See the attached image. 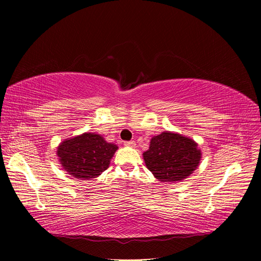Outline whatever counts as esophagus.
Wrapping results in <instances>:
<instances>
[{
  "label": "esophagus",
  "instance_id": "34e87169",
  "mask_svg": "<svg viewBox=\"0 0 261 261\" xmlns=\"http://www.w3.org/2000/svg\"><path fill=\"white\" fill-rule=\"evenodd\" d=\"M124 145L126 146V147H132V148H134V147H135L136 146V143H135V141H125V143H124Z\"/></svg>",
  "mask_w": 261,
  "mask_h": 261
}]
</instances>
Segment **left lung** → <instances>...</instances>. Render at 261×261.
I'll list each match as a JSON object with an SVG mask.
<instances>
[{"label":"left lung","mask_w":261,"mask_h":261,"mask_svg":"<svg viewBox=\"0 0 261 261\" xmlns=\"http://www.w3.org/2000/svg\"><path fill=\"white\" fill-rule=\"evenodd\" d=\"M146 167L162 183L186 179L198 168L201 150L192 138L165 130L150 140L143 153Z\"/></svg>","instance_id":"obj_1"}]
</instances>
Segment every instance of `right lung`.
Segmentation results:
<instances>
[{
    "instance_id": "obj_1",
    "label": "right lung",
    "mask_w": 261,
    "mask_h": 261,
    "mask_svg": "<svg viewBox=\"0 0 261 261\" xmlns=\"http://www.w3.org/2000/svg\"><path fill=\"white\" fill-rule=\"evenodd\" d=\"M118 147L99 134L84 133L66 138L57 148L63 170L72 177L88 180L101 175L110 165Z\"/></svg>"
}]
</instances>
